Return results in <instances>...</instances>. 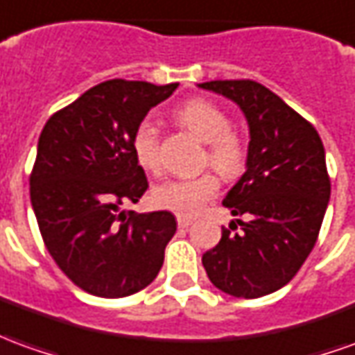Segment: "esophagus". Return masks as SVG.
I'll use <instances>...</instances> for the list:
<instances>
[{
  "instance_id": "34e87169",
  "label": "esophagus",
  "mask_w": 355,
  "mask_h": 355,
  "mask_svg": "<svg viewBox=\"0 0 355 355\" xmlns=\"http://www.w3.org/2000/svg\"><path fill=\"white\" fill-rule=\"evenodd\" d=\"M177 223L180 229H188V227L192 225V219H190V217H182V215H178Z\"/></svg>"
}]
</instances>
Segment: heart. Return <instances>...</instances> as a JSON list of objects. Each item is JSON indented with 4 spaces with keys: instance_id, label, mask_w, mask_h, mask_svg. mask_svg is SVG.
<instances>
[{
    "instance_id": "b5f03b06",
    "label": "heart",
    "mask_w": 355,
    "mask_h": 355,
    "mask_svg": "<svg viewBox=\"0 0 355 355\" xmlns=\"http://www.w3.org/2000/svg\"><path fill=\"white\" fill-rule=\"evenodd\" d=\"M177 119L200 142L207 144L205 161L223 177H236L246 165V146L242 138L230 130V117L209 100L196 98L186 101L177 111ZM132 152L140 167L159 171V135L150 121H142L132 135ZM219 192V178L213 173H203L194 178H173L161 182L152 190L153 203L177 213L192 217Z\"/></svg>"
}]
</instances>
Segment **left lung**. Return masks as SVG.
Wrapping results in <instances>:
<instances>
[{"label":"left lung","mask_w":355,"mask_h":355,"mask_svg":"<svg viewBox=\"0 0 355 355\" xmlns=\"http://www.w3.org/2000/svg\"><path fill=\"white\" fill-rule=\"evenodd\" d=\"M198 88L234 101L250 130L246 171L223 205L240 230L223 229L202 255L209 281L234 298H261L282 288L315 246L331 198L324 148L317 130L254 80H211Z\"/></svg>","instance_id":"left-lung-1"}]
</instances>
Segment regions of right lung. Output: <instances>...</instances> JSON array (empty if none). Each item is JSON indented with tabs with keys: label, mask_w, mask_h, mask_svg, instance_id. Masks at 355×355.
<instances>
[{
	"label": "right lung",
	"mask_w": 355,
	"mask_h": 355,
	"mask_svg": "<svg viewBox=\"0 0 355 355\" xmlns=\"http://www.w3.org/2000/svg\"><path fill=\"white\" fill-rule=\"evenodd\" d=\"M178 84L107 80L51 115L38 140L31 202L67 277L100 298H125L157 277L177 232L171 211H123L148 190L132 135Z\"/></svg>",
	"instance_id": "1"
}]
</instances>
